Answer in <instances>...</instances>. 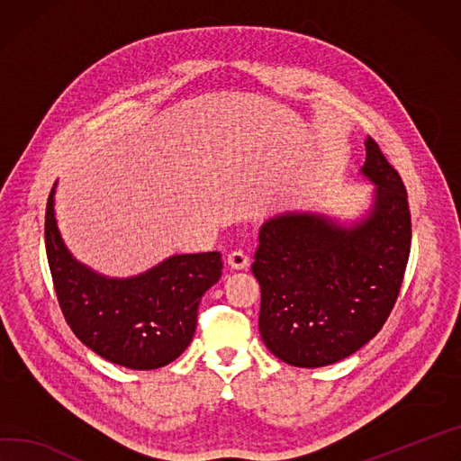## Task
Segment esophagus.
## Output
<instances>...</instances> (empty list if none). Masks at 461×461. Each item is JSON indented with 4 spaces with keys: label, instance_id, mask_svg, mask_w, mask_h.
I'll use <instances>...</instances> for the list:
<instances>
[{
    "label": "esophagus",
    "instance_id": "34e87169",
    "mask_svg": "<svg viewBox=\"0 0 461 461\" xmlns=\"http://www.w3.org/2000/svg\"><path fill=\"white\" fill-rule=\"evenodd\" d=\"M228 265L233 270H246L249 267V258L246 252H242V249H235V252L228 256Z\"/></svg>",
    "mask_w": 461,
    "mask_h": 461
}]
</instances>
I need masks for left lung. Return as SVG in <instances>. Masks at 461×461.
Returning a JSON list of instances; mask_svg holds the SVG:
<instances>
[{
    "label": "left lung",
    "mask_w": 461,
    "mask_h": 461,
    "mask_svg": "<svg viewBox=\"0 0 461 461\" xmlns=\"http://www.w3.org/2000/svg\"><path fill=\"white\" fill-rule=\"evenodd\" d=\"M362 176L373 205L351 226L311 212L281 213L259 230L252 272L261 286L265 346L296 367L358 351L388 320L404 277L411 222L404 184L373 138Z\"/></svg>",
    "instance_id": "1"
}]
</instances>
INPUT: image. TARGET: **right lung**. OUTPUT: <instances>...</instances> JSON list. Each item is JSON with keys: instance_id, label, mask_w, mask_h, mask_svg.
<instances>
[{"instance_id": "add662e5", "label": "right lung", "mask_w": 461, "mask_h": 461, "mask_svg": "<svg viewBox=\"0 0 461 461\" xmlns=\"http://www.w3.org/2000/svg\"><path fill=\"white\" fill-rule=\"evenodd\" d=\"M46 207V252L62 314L75 337L99 357L131 369H158L191 344L198 305L222 276L219 252L182 254L134 277H106L78 263Z\"/></svg>"}]
</instances>
